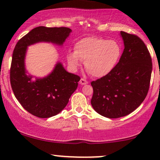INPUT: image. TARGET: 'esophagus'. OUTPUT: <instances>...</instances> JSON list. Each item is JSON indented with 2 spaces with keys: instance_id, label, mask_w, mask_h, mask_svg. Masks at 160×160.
Returning a JSON list of instances; mask_svg holds the SVG:
<instances>
[{
  "instance_id": "34e87169",
  "label": "esophagus",
  "mask_w": 160,
  "mask_h": 160,
  "mask_svg": "<svg viewBox=\"0 0 160 160\" xmlns=\"http://www.w3.org/2000/svg\"><path fill=\"white\" fill-rule=\"evenodd\" d=\"M80 83L81 84V85H86V84L88 83V81L86 80V79L81 78L80 80Z\"/></svg>"
}]
</instances>
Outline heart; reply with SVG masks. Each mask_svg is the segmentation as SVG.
I'll list each match as a JSON object with an SVG mask.
<instances>
[{
    "label": "heart",
    "instance_id": "1",
    "mask_svg": "<svg viewBox=\"0 0 160 160\" xmlns=\"http://www.w3.org/2000/svg\"><path fill=\"white\" fill-rule=\"evenodd\" d=\"M122 48L114 40L89 37L80 40L74 46V52L68 53V63L76 68L80 60L85 62L86 71L92 76L102 78L111 72L120 60Z\"/></svg>",
    "mask_w": 160,
    "mask_h": 160
}]
</instances>
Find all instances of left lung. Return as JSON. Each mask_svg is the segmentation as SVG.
<instances>
[{
    "instance_id": "obj_1",
    "label": "left lung",
    "mask_w": 160,
    "mask_h": 160,
    "mask_svg": "<svg viewBox=\"0 0 160 160\" xmlns=\"http://www.w3.org/2000/svg\"><path fill=\"white\" fill-rule=\"evenodd\" d=\"M124 50L110 74L92 81L91 104L108 118L125 117L144 102L150 87L152 59L143 40L137 35L120 32Z\"/></svg>"
}]
</instances>
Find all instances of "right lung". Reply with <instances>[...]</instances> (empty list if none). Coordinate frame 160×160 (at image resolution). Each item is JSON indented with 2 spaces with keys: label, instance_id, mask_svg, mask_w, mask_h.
<instances>
[{
  "label": "right lung",
  "instance_id": "1",
  "mask_svg": "<svg viewBox=\"0 0 160 160\" xmlns=\"http://www.w3.org/2000/svg\"><path fill=\"white\" fill-rule=\"evenodd\" d=\"M69 28L39 26L32 29L16 43L10 67V84L16 99L28 112L40 118H49L59 113L76 90L80 78L68 72L60 62L51 74L43 78L27 75L25 57L28 46L38 42L62 45L70 35Z\"/></svg>",
  "mask_w": 160,
  "mask_h": 160
}]
</instances>
